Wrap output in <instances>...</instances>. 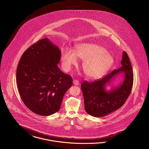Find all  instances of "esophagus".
Instances as JSON below:
<instances>
[{
  "instance_id": "34e87169",
  "label": "esophagus",
  "mask_w": 149,
  "mask_h": 149,
  "mask_svg": "<svg viewBox=\"0 0 149 149\" xmlns=\"http://www.w3.org/2000/svg\"><path fill=\"white\" fill-rule=\"evenodd\" d=\"M73 83L74 85H79V81L77 79H74L73 81Z\"/></svg>"
}]
</instances>
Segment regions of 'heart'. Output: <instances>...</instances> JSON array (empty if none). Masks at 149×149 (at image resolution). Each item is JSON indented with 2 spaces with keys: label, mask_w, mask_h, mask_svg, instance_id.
<instances>
[{
  "label": "heart",
  "mask_w": 149,
  "mask_h": 149,
  "mask_svg": "<svg viewBox=\"0 0 149 149\" xmlns=\"http://www.w3.org/2000/svg\"><path fill=\"white\" fill-rule=\"evenodd\" d=\"M77 57L84 59L83 71L87 77L93 79L101 77L114 63L113 56L105 48L94 43L86 42L77 45L74 52L68 49L62 50L61 62L63 69L70 71L73 65L78 63Z\"/></svg>",
  "instance_id": "b5f03b06"
}]
</instances>
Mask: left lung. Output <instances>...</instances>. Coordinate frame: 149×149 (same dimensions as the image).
Listing matches in <instances>:
<instances>
[{
    "label": "left lung",
    "mask_w": 149,
    "mask_h": 149,
    "mask_svg": "<svg viewBox=\"0 0 149 149\" xmlns=\"http://www.w3.org/2000/svg\"><path fill=\"white\" fill-rule=\"evenodd\" d=\"M122 66L102 78L91 82L84 81L81 90L84 97L86 112L94 117H101L119 109L131 94L133 86V73L128 56L123 52ZM120 73H123V82L117 88L108 91L106 86Z\"/></svg>",
    "instance_id": "obj_1"
}]
</instances>
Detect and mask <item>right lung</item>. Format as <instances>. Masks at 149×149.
I'll use <instances>...</instances> for the list:
<instances>
[{"mask_svg":"<svg viewBox=\"0 0 149 149\" xmlns=\"http://www.w3.org/2000/svg\"><path fill=\"white\" fill-rule=\"evenodd\" d=\"M61 55L59 47L45 38L28 48L18 64V92L25 105L37 114L48 116L57 112L72 85L71 76L58 67Z\"/></svg>","mask_w":149,"mask_h":149,"instance_id":"add662e5","label":"right lung"}]
</instances>
